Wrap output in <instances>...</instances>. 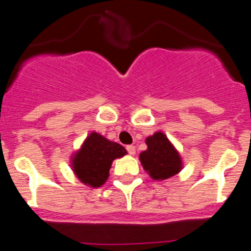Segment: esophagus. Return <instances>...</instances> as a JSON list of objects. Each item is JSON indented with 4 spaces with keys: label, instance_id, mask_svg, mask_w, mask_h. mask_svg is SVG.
<instances>
[{
    "label": "esophagus",
    "instance_id": "esophagus-1",
    "mask_svg": "<svg viewBox=\"0 0 251 251\" xmlns=\"http://www.w3.org/2000/svg\"><path fill=\"white\" fill-rule=\"evenodd\" d=\"M127 151L129 154H132V156L136 154V147H134V146H127Z\"/></svg>",
    "mask_w": 251,
    "mask_h": 251
}]
</instances>
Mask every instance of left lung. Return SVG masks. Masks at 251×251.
<instances>
[{
	"mask_svg": "<svg viewBox=\"0 0 251 251\" xmlns=\"http://www.w3.org/2000/svg\"><path fill=\"white\" fill-rule=\"evenodd\" d=\"M147 150L139 154V159L153 179H166L175 176L182 168V161L176 148L162 132H156L146 139Z\"/></svg>",
	"mask_w": 251,
	"mask_h": 251,
	"instance_id": "1",
	"label": "left lung"
}]
</instances>
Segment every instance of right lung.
<instances>
[{
	"instance_id": "add662e5",
	"label": "right lung",
	"mask_w": 251,
	"mask_h": 251,
	"mask_svg": "<svg viewBox=\"0 0 251 251\" xmlns=\"http://www.w3.org/2000/svg\"><path fill=\"white\" fill-rule=\"evenodd\" d=\"M126 153L123 146L93 132L73 157V170L83 183L90 187H100L109 177L112 162Z\"/></svg>"
}]
</instances>
